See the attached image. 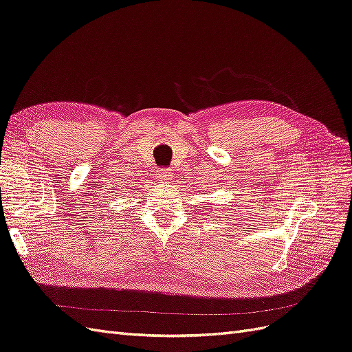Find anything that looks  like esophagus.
<instances>
[{"label":"esophagus","instance_id":"1","mask_svg":"<svg viewBox=\"0 0 352 352\" xmlns=\"http://www.w3.org/2000/svg\"><path fill=\"white\" fill-rule=\"evenodd\" d=\"M172 177H173L172 168H161L158 172V179H161V180H170Z\"/></svg>","mask_w":352,"mask_h":352}]
</instances>
